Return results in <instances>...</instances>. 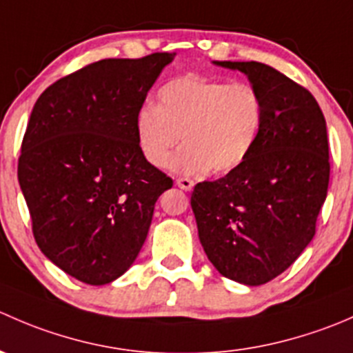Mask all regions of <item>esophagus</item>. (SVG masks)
<instances>
[{
  "label": "esophagus",
  "instance_id": "1",
  "mask_svg": "<svg viewBox=\"0 0 353 353\" xmlns=\"http://www.w3.org/2000/svg\"><path fill=\"white\" fill-rule=\"evenodd\" d=\"M176 184L181 188V190L191 191V190H193V186H194V181L188 179V177H179V179H176Z\"/></svg>",
  "mask_w": 353,
  "mask_h": 353
}]
</instances>
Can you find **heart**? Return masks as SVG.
I'll list each match as a JSON object with an SVG mask.
<instances>
[{
	"label": "heart",
	"instance_id": "1",
	"mask_svg": "<svg viewBox=\"0 0 353 353\" xmlns=\"http://www.w3.org/2000/svg\"><path fill=\"white\" fill-rule=\"evenodd\" d=\"M265 124V104L251 83L203 77L172 78L157 92V104L134 116V134L150 165L181 174H229L254 150Z\"/></svg>",
	"mask_w": 353,
	"mask_h": 353
}]
</instances>
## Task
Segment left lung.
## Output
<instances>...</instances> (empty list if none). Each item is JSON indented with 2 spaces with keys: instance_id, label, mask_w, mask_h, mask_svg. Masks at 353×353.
Wrapping results in <instances>:
<instances>
[{
  "instance_id": "1",
  "label": "left lung",
  "mask_w": 353,
  "mask_h": 353,
  "mask_svg": "<svg viewBox=\"0 0 353 353\" xmlns=\"http://www.w3.org/2000/svg\"><path fill=\"white\" fill-rule=\"evenodd\" d=\"M259 90L265 124L239 169L194 186L199 243L220 275L256 287L283 273L316 234L328 194L326 121L307 88L256 61H215Z\"/></svg>"
}]
</instances>
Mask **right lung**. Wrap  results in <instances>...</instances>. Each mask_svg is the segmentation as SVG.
I'll use <instances>...</instances> for the list:
<instances>
[{"label":"right lung","mask_w":353,"mask_h":353,"mask_svg":"<svg viewBox=\"0 0 353 353\" xmlns=\"http://www.w3.org/2000/svg\"><path fill=\"white\" fill-rule=\"evenodd\" d=\"M174 52L101 59L46 88L32 109L19 183L39 249L88 285L119 279L172 179L141 155L134 116Z\"/></svg>","instance_id":"1"}]
</instances>
